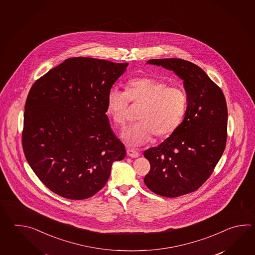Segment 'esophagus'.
I'll list each match as a JSON object with an SVG mask.
<instances>
[{"mask_svg": "<svg viewBox=\"0 0 255 255\" xmlns=\"http://www.w3.org/2000/svg\"><path fill=\"white\" fill-rule=\"evenodd\" d=\"M127 154H128V156H129L130 157H133V158L139 157V153L135 150V149H133V148H128L127 149Z\"/></svg>", "mask_w": 255, "mask_h": 255, "instance_id": "34e87169", "label": "esophagus"}]
</instances>
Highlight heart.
I'll use <instances>...</instances> for the list:
<instances>
[{"mask_svg":"<svg viewBox=\"0 0 255 255\" xmlns=\"http://www.w3.org/2000/svg\"><path fill=\"white\" fill-rule=\"evenodd\" d=\"M125 92L118 88L109 90L107 96V112L115 123L125 126L129 101L143 105L137 120L121 134L128 145L139 146L157 138L172 135L183 122L188 107V98L182 88L168 87L157 78L141 76L127 83Z\"/></svg>","mask_w":255,"mask_h":255,"instance_id":"1","label":"heart"}]
</instances>
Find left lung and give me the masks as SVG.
<instances>
[{
    "label": "left lung",
    "mask_w": 255,
    "mask_h": 255,
    "mask_svg": "<svg viewBox=\"0 0 255 255\" xmlns=\"http://www.w3.org/2000/svg\"><path fill=\"white\" fill-rule=\"evenodd\" d=\"M183 80L188 107L183 122L159 146L146 149L144 182L157 195L175 198L198 190L225 149L228 111L222 89L198 65L176 58L148 60Z\"/></svg>",
    "instance_id": "obj_1"
}]
</instances>
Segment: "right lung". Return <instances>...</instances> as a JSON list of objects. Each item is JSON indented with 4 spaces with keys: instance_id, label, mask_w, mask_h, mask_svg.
<instances>
[{
    "instance_id": "obj_1",
    "label": "right lung",
    "mask_w": 255,
    "mask_h": 255,
    "mask_svg": "<svg viewBox=\"0 0 255 255\" xmlns=\"http://www.w3.org/2000/svg\"><path fill=\"white\" fill-rule=\"evenodd\" d=\"M128 64L68 58L39 78L28 94L22 148L49 190L69 200L95 195L112 164L126 156L111 129L107 96Z\"/></svg>"
}]
</instances>
